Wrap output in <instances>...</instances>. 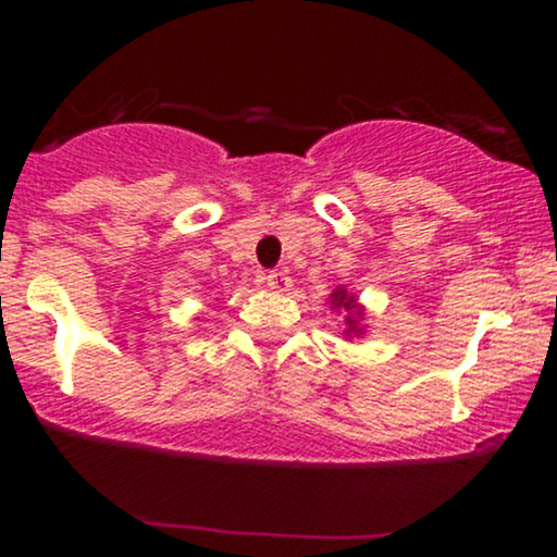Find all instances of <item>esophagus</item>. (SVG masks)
Returning a JSON list of instances; mask_svg holds the SVG:
<instances>
[{
    "label": "esophagus",
    "mask_w": 557,
    "mask_h": 557,
    "mask_svg": "<svg viewBox=\"0 0 557 557\" xmlns=\"http://www.w3.org/2000/svg\"><path fill=\"white\" fill-rule=\"evenodd\" d=\"M264 283H267V287H270V290H274V293H287L293 287V280L287 277L285 272H270L264 277Z\"/></svg>",
    "instance_id": "esophagus-1"
}]
</instances>
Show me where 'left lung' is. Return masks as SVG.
<instances>
[{"instance_id":"left-lung-1","label":"left lung","mask_w":557,"mask_h":557,"mask_svg":"<svg viewBox=\"0 0 557 557\" xmlns=\"http://www.w3.org/2000/svg\"><path fill=\"white\" fill-rule=\"evenodd\" d=\"M330 309L341 311L343 314V337L345 341H354V337H363L367 332V309L359 304V296L350 293L345 285H337L330 293Z\"/></svg>"}]
</instances>
